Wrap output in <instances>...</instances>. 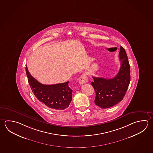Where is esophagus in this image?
<instances>
[{
	"instance_id": "obj_1",
	"label": "esophagus",
	"mask_w": 153,
	"mask_h": 153,
	"mask_svg": "<svg viewBox=\"0 0 153 153\" xmlns=\"http://www.w3.org/2000/svg\"><path fill=\"white\" fill-rule=\"evenodd\" d=\"M88 81V78L85 73H83L79 79V82L80 85H83Z\"/></svg>"
}]
</instances>
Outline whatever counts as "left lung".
Instances as JSON below:
<instances>
[{"mask_svg": "<svg viewBox=\"0 0 153 153\" xmlns=\"http://www.w3.org/2000/svg\"><path fill=\"white\" fill-rule=\"evenodd\" d=\"M119 59L121 67L119 73L112 79L93 76L92 86L96 93L94 102L101 108H108L122 100L131 81V70L128 57L123 47H120Z\"/></svg>", "mask_w": 153, "mask_h": 153, "instance_id": "left-lung-1", "label": "left lung"}]
</instances>
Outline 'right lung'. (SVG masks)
<instances>
[{"label":"right lung","instance_id":"1","mask_svg":"<svg viewBox=\"0 0 153 153\" xmlns=\"http://www.w3.org/2000/svg\"><path fill=\"white\" fill-rule=\"evenodd\" d=\"M28 81L34 94L43 105L54 111L64 110L68 107L72 98V90L67 81L54 85H43L30 74L26 67Z\"/></svg>","mask_w":153,"mask_h":153}]
</instances>
